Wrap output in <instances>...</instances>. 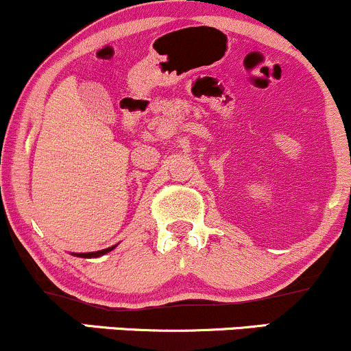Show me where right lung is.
<instances>
[{
	"label": "right lung",
	"mask_w": 351,
	"mask_h": 351,
	"mask_svg": "<svg viewBox=\"0 0 351 351\" xmlns=\"http://www.w3.org/2000/svg\"><path fill=\"white\" fill-rule=\"evenodd\" d=\"M114 247H107V249H102V251H97V252H84V254H79V257H99V256H104V254L110 252Z\"/></svg>",
	"instance_id": "obj_1"
}]
</instances>
